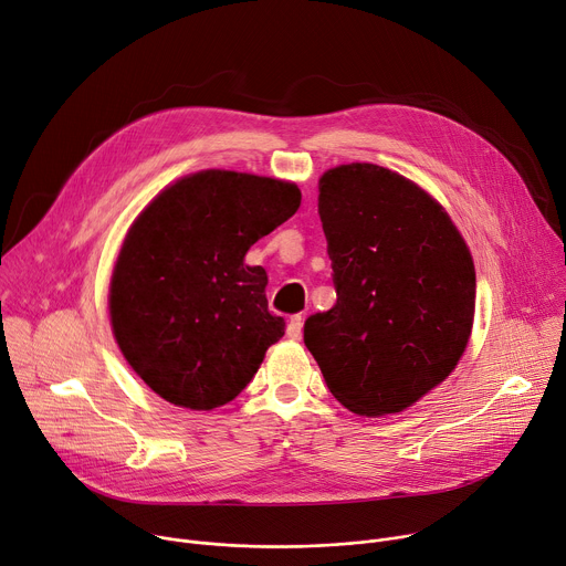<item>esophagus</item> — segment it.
Wrapping results in <instances>:
<instances>
[{"label": "esophagus", "mask_w": 566, "mask_h": 566, "mask_svg": "<svg viewBox=\"0 0 566 566\" xmlns=\"http://www.w3.org/2000/svg\"><path fill=\"white\" fill-rule=\"evenodd\" d=\"M301 331H303V317L301 315H292L287 319V335L292 339H301Z\"/></svg>", "instance_id": "esophagus-1"}]
</instances>
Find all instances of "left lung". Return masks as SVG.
Wrapping results in <instances>:
<instances>
[{"label": "left lung", "mask_w": 566, "mask_h": 566, "mask_svg": "<svg viewBox=\"0 0 566 566\" xmlns=\"http://www.w3.org/2000/svg\"><path fill=\"white\" fill-rule=\"evenodd\" d=\"M319 217L337 301L306 319L303 342L344 408L401 412L464 354L475 308L471 253L438 201L371 163L324 174Z\"/></svg>", "instance_id": "8db88e82"}]
</instances>
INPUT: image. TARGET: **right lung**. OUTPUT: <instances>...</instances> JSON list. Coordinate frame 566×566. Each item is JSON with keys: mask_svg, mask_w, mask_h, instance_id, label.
<instances>
[{"mask_svg": "<svg viewBox=\"0 0 566 566\" xmlns=\"http://www.w3.org/2000/svg\"><path fill=\"white\" fill-rule=\"evenodd\" d=\"M301 206L294 184L208 169L163 190L134 222L111 281L124 358L158 397L190 410L233 401L285 333L253 242Z\"/></svg>", "mask_w": 566, "mask_h": 566, "instance_id": "right-lung-1", "label": "right lung"}]
</instances>
